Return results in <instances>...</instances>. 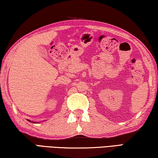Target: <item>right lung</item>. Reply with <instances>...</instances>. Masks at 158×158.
<instances>
[{"label": "right lung", "mask_w": 158, "mask_h": 158, "mask_svg": "<svg viewBox=\"0 0 158 158\" xmlns=\"http://www.w3.org/2000/svg\"><path fill=\"white\" fill-rule=\"evenodd\" d=\"M28 122H31V123H35V122H31V121L29 120H28Z\"/></svg>", "instance_id": "add662e5"}]
</instances>
